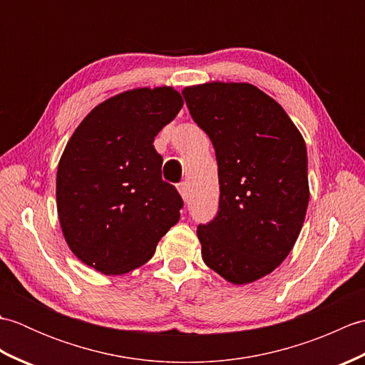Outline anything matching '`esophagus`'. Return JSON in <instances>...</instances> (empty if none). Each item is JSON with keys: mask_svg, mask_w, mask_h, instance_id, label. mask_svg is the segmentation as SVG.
I'll return each instance as SVG.
<instances>
[{"mask_svg": "<svg viewBox=\"0 0 365 365\" xmlns=\"http://www.w3.org/2000/svg\"><path fill=\"white\" fill-rule=\"evenodd\" d=\"M177 190H178V192H180V196L183 197L185 202H187L188 196H190V185L187 182H182L177 185Z\"/></svg>", "mask_w": 365, "mask_h": 365, "instance_id": "34e87169", "label": "esophagus"}]
</instances>
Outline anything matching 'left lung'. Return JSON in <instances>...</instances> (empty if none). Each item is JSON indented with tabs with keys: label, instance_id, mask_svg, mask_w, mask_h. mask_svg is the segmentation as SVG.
Instances as JSON below:
<instances>
[{
	"label": "left lung",
	"instance_id": "left-lung-1",
	"mask_svg": "<svg viewBox=\"0 0 365 365\" xmlns=\"http://www.w3.org/2000/svg\"><path fill=\"white\" fill-rule=\"evenodd\" d=\"M182 94L218 163V213L197 227L202 259L232 284L254 282L281 265L304 222L306 143L284 108L252 84L205 83Z\"/></svg>",
	"mask_w": 365,
	"mask_h": 365
}]
</instances>
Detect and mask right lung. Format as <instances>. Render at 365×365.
<instances>
[{"mask_svg":"<svg viewBox=\"0 0 365 365\" xmlns=\"http://www.w3.org/2000/svg\"><path fill=\"white\" fill-rule=\"evenodd\" d=\"M173 88L122 92L96 106L59 160L56 204L72 252L103 274L144 265L180 218L183 200L161 178L153 139L182 110Z\"/></svg>","mask_w":365,"mask_h":365,"instance_id":"add662e5","label":"right lung"}]
</instances>
